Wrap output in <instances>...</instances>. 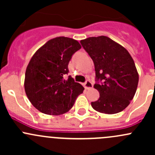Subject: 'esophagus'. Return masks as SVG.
Wrapping results in <instances>:
<instances>
[{
  "label": "esophagus",
  "instance_id": "obj_1",
  "mask_svg": "<svg viewBox=\"0 0 155 155\" xmlns=\"http://www.w3.org/2000/svg\"><path fill=\"white\" fill-rule=\"evenodd\" d=\"M84 86H85V89H90L91 87H93V84L91 83L90 80H86V82L84 84Z\"/></svg>",
  "mask_w": 155,
  "mask_h": 155
}]
</instances>
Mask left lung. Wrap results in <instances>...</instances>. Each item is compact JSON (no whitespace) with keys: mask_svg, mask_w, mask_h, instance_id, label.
<instances>
[{"mask_svg":"<svg viewBox=\"0 0 155 155\" xmlns=\"http://www.w3.org/2000/svg\"><path fill=\"white\" fill-rule=\"evenodd\" d=\"M94 64V87L100 97L91 102L94 109L102 113L115 114L130 104L137 91L139 75L126 48L105 36L88 37L80 41Z\"/></svg>","mask_w":155,"mask_h":155,"instance_id":"1","label":"left lung"}]
</instances>
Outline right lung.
I'll return each instance as SVG.
<instances>
[{
	"label": "right lung",
	"mask_w": 155,
	"mask_h": 155,
	"mask_svg": "<svg viewBox=\"0 0 155 155\" xmlns=\"http://www.w3.org/2000/svg\"><path fill=\"white\" fill-rule=\"evenodd\" d=\"M81 48L79 42L59 37L48 40L30 61L25 72V90L36 109L47 115L68 112L84 87L69 76L72 56Z\"/></svg>",
	"instance_id": "obj_1"
}]
</instances>
